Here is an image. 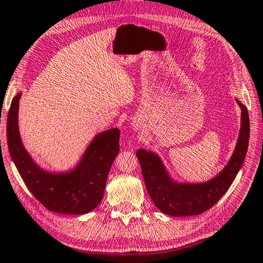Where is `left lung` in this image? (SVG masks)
Here are the masks:
<instances>
[{"label":"left lung","mask_w":263,"mask_h":263,"mask_svg":"<svg viewBox=\"0 0 263 263\" xmlns=\"http://www.w3.org/2000/svg\"><path fill=\"white\" fill-rule=\"evenodd\" d=\"M241 107V128L234 153L221 172L201 184H180L170 178L162 161L156 153L140 148L137 158L149 197L162 213L172 216L199 215L213 207L226 193L245 161L249 141V116L247 107Z\"/></svg>","instance_id":"left-lung-1"}]
</instances>
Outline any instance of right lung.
Segmentation results:
<instances>
[{
	"label": "right lung",
	"mask_w": 263,
	"mask_h": 263,
	"mask_svg": "<svg viewBox=\"0 0 263 263\" xmlns=\"http://www.w3.org/2000/svg\"><path fill=\"white\" fill-rule=\"evenodd\" d=\"M22 93L11 101L7 119V140L11 159L28 190L49 211L62 214H86L103 199L106 179L119 153L118 128L95 137L72 171L51 173L35 164L24 148L18 131V103Z\"/></svg>",
	"instance_id": "right-lung-1"
}]
</instances>
